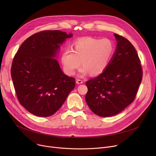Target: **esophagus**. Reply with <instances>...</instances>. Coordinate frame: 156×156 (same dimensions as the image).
<instances>
[{
    "label": "esophagus",
    "mask_w": 156,
    "mask_h": 156,
    "mask_svg": "<svg viewBox=\"0 0 156 156\" xmlns=\"http://www.w3.org/2000/svg\"><path fill=\"white\" fill-rule=\"evenodd\" d=\"M83 83V81L82 80H80V79H77L76 80V83L77 84H81Z\"/></svg>",
    "instance_id": "esophagus-1"
}]
</instances>
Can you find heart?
Returning <instances> with one entry per match:
<instances>
[{
    "mask_svg": "<svg viewBox=\"0 0 156 156\" xmlns=\"http://www.w3.org/2000/svg\"><path fill=\"white\" fill-rule=\"evenodd\" d=\"M114 51V44L109 39L87 37L75 40L73 44V50L65 49L61 61L68 75L75 73L81 61L83 66L80 69V73L85 75L90 72V75L96 76L107 68Z\"/></svg>",
    "mask_w": 156,
    "mask_h": 156,
    "instance_id": "heart-1",
    "label": "heart"
}]
</instances>
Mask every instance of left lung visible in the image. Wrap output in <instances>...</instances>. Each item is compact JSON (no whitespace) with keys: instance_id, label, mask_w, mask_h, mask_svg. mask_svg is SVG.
Returning a JSON list of instances; mask_svg holds the SVG:
<instances>
[{"instance_id":"1","label":"left lung","mask_w":156,"mask_h":156,"mask_svg":"<svg viewBox=\"0 0 156 156\" xmlns=\"http://www.w3.org/2000/svg\"><path fill=\"white\" fill-rule=\"evenodd\" d=\"M114 36L117 47L108 66L86 82V102L102 117L116 115L133 102L143 76L141 61L133 45L123 37Z\"/></svg>"}]
</instances>
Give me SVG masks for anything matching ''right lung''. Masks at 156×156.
<instances>
[{"instance_id": "obj_1", "label": "right lung", "mask_w": 156, "mask_h": 156, "mask_svg": "<svg viewBox=\"0 0 156 156\" xmlns=\"http://www.w3.org/2000/svg\"><path fill=\"white\" fill-rule=\"evenodd\" d=\"M71 37L59 30L41 31L24 40L14 57L11 74L16 96L34 115H52L75 87V78L64 75L54 58Z\"/></svg>"}]
</instances>
